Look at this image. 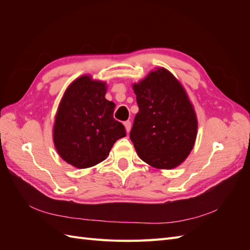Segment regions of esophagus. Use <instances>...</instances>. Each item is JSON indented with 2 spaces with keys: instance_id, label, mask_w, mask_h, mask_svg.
<instances>
[{
  "instance_id": "esophagus-1",
  "label": "esophagus",
  "mask_w": 250,
  "mask_h": 250,
  "mask_svg": "<svg viewBox=\"0 0 250 250\" xmlns=\"http://www.w3.org/2000/svg\"><path fill=\"white\" fill-rule=\"evenodd\" d=\"M124 126H125L126 131L129 132L130 129H131V122H130V121H126V122H124Z\"/></svg>"
}]
</instances>
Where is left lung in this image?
Listing matches in <instances>:
<instances>
[{"instance_id":"8db88e82","label":"left lung","mask_w":250,"mask_h":250,"mask_svg":"<svg viewBox=\"0 0 250 250\" xmlns=\"http://www.w3.org/2000/svg\"><path fill=\"white\" fill-rule=\"evenodd\" d=\"M139 112L130 140L143 162L170 170L186 161L197 137L198 121L185 87L165 67L133 83Z\"/></svg>"}]
</instances>
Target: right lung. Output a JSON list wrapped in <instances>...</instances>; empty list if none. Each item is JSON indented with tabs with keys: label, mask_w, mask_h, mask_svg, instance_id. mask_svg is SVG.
<instances>
[{
	"label": "right lung",
	"mask_w": 250,
	"mask_h": 250,
	"mask_svg": "<svg viewBox=\"0 0 250 250\" xmlns=\"http://www.w3.org/2000/svg\"><path fill=\"white\" fill-rule=\"evenodd\" d=\"M106 82L82 75L67 86L53 125V142L64 162L86 169L106 160L113 144L126 137L113 119L116 104L106 100Z\"/></svg>",
	"instance_id": "obj_1"
}]
</instances>
